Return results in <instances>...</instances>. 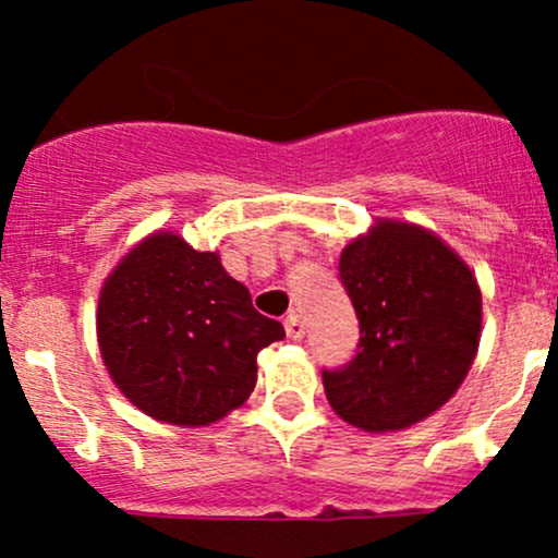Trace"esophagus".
Here are the masks:
<instances>
[{
  "mask_svg": "<svg viewBox=\"0 0 558 558\" xmlns=\"http://www.w3.org/2000/svg\"><path fill=\"white\" fill-rule=\"evenodd\" d=\"M286 332L291 341H301L304 338V323H301V315H296V312H291L286 317Z\"/></svg>",
  "mask_w": 558,
  "mask_h": 558,
  "instance_id": "obj_1",
  "label": "esophagus"
}]
</instances>
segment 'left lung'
I'll return each instance as SVG.
<instances>
[{
    "instance_id": "1",
    "label": "left lung",
    "mask_w": 558,
    "mask_h": 558,
    "mask_svg": "<svg viewBox=\"0 0 558 558\" xmlns=\"http://www.w3.org/2000/svg\"><path fill=\"white\" fill-rule=\"evenodd\" d=\"M338 272L362 338L354 360L323 373L332 412L367 433L417 425L457 393L475 362V275L433 230L401 220H375L345 243Z\"/></svg>"
}]
</instances>
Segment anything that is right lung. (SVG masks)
<instances>
[{
    "instance_id": "obj_1",
    "label": "right lung",
    "mask_w": 558,
    "mask_h": 558,
    "mask_svg": "<svg viewBox=\"0 0 558 558\" xmlns=\"http://www.w3.org/2000/svg\"><path fill=\"white\" fill-rule=\"evenodd\" d=\"M96 338L107 373L133 407L168 425L204 427L252 396L257 354L286 330L254 310L220 254L157 230L107 275Z\"/></svg>"
}]
</instances>
